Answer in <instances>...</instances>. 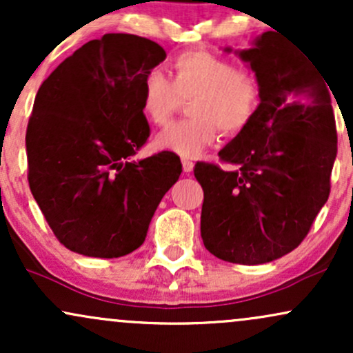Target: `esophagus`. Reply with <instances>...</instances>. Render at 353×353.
I'll use <instances>...</instances> for the list:
<instances>
[{
  "mask_svg": "<svg viewBox=\"0 0 353 353\" xmlns=\"http://www.w3.org/2000/svg\"><path fill=\"white\" fill-rule=\"evenodd\" d=\"M182 169L184 172H190L194 169V163L190 159H182Z\"/></svg>",
  "mask_w": 353,
  "mask_h": 353,
  "instance_id": "obj_1",
  "label": "esophagus"
}]
</instances>
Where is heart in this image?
<instances>
[{"label":"heart","mask_w":353,"mask_h":353,"mask_svg":"<svg viewBox=\"0 0 353 353\" xmlns=\"http://www.w3.org/2000/svg\"><path fill=\"white\" fill-rule=\"evenodd\" d=\"M172 79L151 70L143 79L141 108L154 125H165L188 99L190 117L169 125L156 145L181 157H196L216 141L219 128L234 136L244 131L261 106L255 76L209 51H184L172 59Z\"/></svg>","instance_id":"obj_1"}]
</instances>
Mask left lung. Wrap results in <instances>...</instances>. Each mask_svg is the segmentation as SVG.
I'll use <instances>...</instances> for the list:
<instances>
[{
	"label": "left lung",
	"instance_id": "obj_1",
	"mask_svg": "<svg viewBox=\"0 0 353 353\" xmlns=\"http://www.w3.org/2000/svg\"><path fill=\"white\" fill-rule=\"evenodd\" d=\"M239 56L255 72L261 106L219 152L236 169L201 161L194 176L204 190L205 249L232 264L257 265L292 252L309 234L329 199L337 129L332 88L297 48L267 31Z\"/></svg>",
	"mask_w": 353,
	"mask_h": 353
}]
</instances>
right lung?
I'll return each instance as SVG.
<instances>
[{"instance_id": "add662e5", "label": "right lung", "mask_w": 353, "mask_h": 353, "mask_svg": "<svg viewBox=\"0 0 353 353\" xmlns=\"http://www.w3.org/2000/svg\"><path fill=\"white\" fill-rule=\"evenodd\" d=\"M164 59L151 39L109 33L83 44L38 89L26 129L28 182L56 239L72 252L131 254L179 179L181 159L171 151L129 161L151 134L143 79Z\"/></svg>"}]
</instances>
